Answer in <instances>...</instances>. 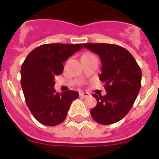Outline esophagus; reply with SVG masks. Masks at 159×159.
<instances>
[{
    "label": "esophagus",
    "instance_id": "34e87169",
    "mask_svg": "<svg viewBox=\"0 0 159 159\" xmlns=\"http://www.w3.org/2000/svg\"><path fill=\"white\" fill-rule=\"evenodd\" d=\"M89 93H84V92H80V97H83V98H86V97H88V96H89Z\"/></svg>",
    "mask_w": 159,
    "mask_h": 159
}]
</instances>
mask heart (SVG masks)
I'll list each match as a JSON object with an SVG mask.
<instances>
[{"mask_svg": "<svg viewBox=\"0 0 159 159\" xmlns=\"http://www.w3.org/2000/svg\"><path fill=\"white\" fill-rule=\"evenodd\" d=\"M84 54H86V53H84Z\"/></svg>", "mask_w": 159, "mask_h": 159, "instance_id": "heart-1", "label": "heart"}]
</instances>
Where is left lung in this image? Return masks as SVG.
I'll return each instance as SVG.
<instances>
[{"label":"left lung","instance_id":"8db88e82","mask_svg":"<svg viewBox=\"0 0 159 159\" xmlns=\"http://www.w3.org/2000/svg\"><path fill=\"white\" fill-rule=\"evenodd\" d=\"M97 53L102 63L100 80L105 82L107 95L93 94L97 104L90 110L94 120L110 125L129 112L141 89L142 71L133 56L124 48L109 43H84Z\"/></svg>","mask_w":159,"mask_h":159}]
</instances>
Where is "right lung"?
I'll return each mask as SVG.
<instances>
[{"mask_svg":"<svg viewBox=\"0 0 159 159\" xmlns=\"http://www.w3.org/2000/svg\"><path fill=\"white\" fill-rule=\"evenodd\" d=\"M83 44H43L25 58L21 69V84L25 101L37 120L53 126L63 122L72 101L79 93L74 90L56 92L54 77L61 75L65 62Z\"/></svg>","mask_w":159,"mask_h":159,"instance_id":"add662e5","label":"right lung"}]
</instances>
